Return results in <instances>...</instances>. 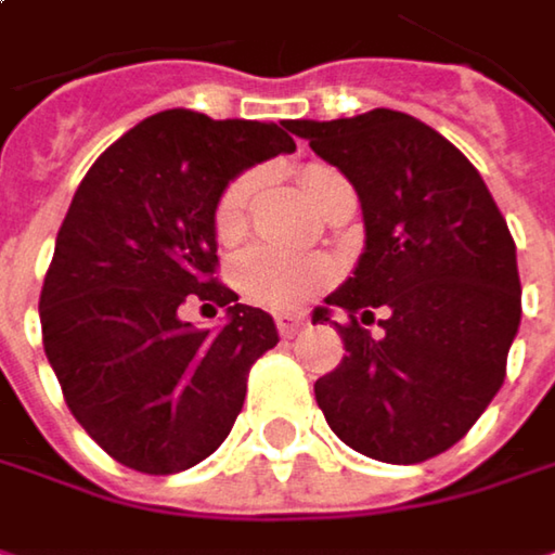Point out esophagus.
I'll use <instances>...</instances> for the list:
<instances>
[{
  "mask_svg": "<svg viewBox=\"0 0 555 555\" xmlns=\"http://www.w3.org/2000/svg\"><path fill=\"white\" fill-rule=\"evenodd\" d=\"M298 327H301V318H295V314H279L276 318V331L282 340L295 337V334H298Z\"/></svg>",
  "mask_w": 555,
  "mask_h": 555,
  "instance_id": "esophagus-1",
  "label": "esophagus"
}]
</instances>
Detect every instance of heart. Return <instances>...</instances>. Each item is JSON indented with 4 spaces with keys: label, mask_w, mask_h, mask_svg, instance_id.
I'll use <instances>...</instances> for the list:
<instances>
[{
    "label": "heart",
    "mask_w": 555,
    "mask_h": 555,
    "mask_svg": "<svg viewBox=\"0 0 555 555\" xmlns=\"http://www.w3.org/2000/svg\"><path fill=\"white\" fill-rule=\"evenodd\" d=\"M334 179H340L337 169L318 167V164L305 167L301 169L305 198L314 205ZM254 185H257V179L247 172V176H237L221 192L218 208H215V234H218V241L231 244L247 231ZM331 276H334L331 260L285 254V250H276V247H250L231 267V279H234V285L241 288L244 298H250V301H257L263 308H276V311H288V308L301 305L318 288H324L331 282Z\"/></svg>",
    "instance_id": "heart-1"
}]
</instances>
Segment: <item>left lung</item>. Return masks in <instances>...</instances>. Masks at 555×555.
Instances as JSON below:
<instances>
[{
  "mask_svg": "<svg viewBox=\"0 0 555 555\" xmlns=\"http://www.w3.org/2000/svg\"><path fill=\"white\" fill-rule=\"evenodd\" d=\"M288 128L353 182L366 221L353 276L327 295L347 357L314 383L318 408L357 453L424 463L463 440L504 383L520 324L507 221L479 169L404 112Z\"/></svg>",
  "mask_w": 555,
  "mask_h": 555,
  "instance_id": "obj_1",
  "label": "left lung"
}]
</instances>
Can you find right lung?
<instances>
[{"mask_svg":"<svg viewBox=\"0 0 555 555\" xmlns=\"http://www.w3.org/2000/svg\"><path fill=\"white\" fill-rule=\"evenodd\" d=\"M288 131L169 108L118 138L69 202L41 288L44 353L73 417L128 469L211 456L279 344L273 318L215 276V208L237 172L295 151ZM185 300L224 307L225 327L189 325Z\"/></svg>","mask_w":555,"mask_h":555,"instance_id":"right-lung-1","label":"right lung"}]
</instances>
